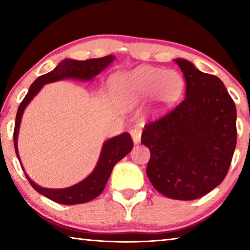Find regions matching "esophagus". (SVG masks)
Instances as JSON below:
<instances>
[{"instance_id": "esophagus-1", "label": "esophagus", "mask_w": 250, "mask_h": 250, "mask_svg": "<svg viewBox=\"0 0 250 250\" xmlns=\"http://www.w3.org/2000/svg\"><path fill=\"white\" fill-rule=\"evenodd\" d=\"M130 134H131V137H132V140L134 142V145H138V143L140 142V140H141V131H140V129H138V128L131 129Z\"/></svg>"}]
</instances>
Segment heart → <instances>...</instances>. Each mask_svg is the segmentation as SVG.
<instances>
[{"label": "heart", "instance_id": "1", "mask_svg": "<svg viewBox=\"0 0 250 250\" xmlns=\"http://www.w3.org/2000/svg\"><path fill=\"white\" fill-rule=\"evenodd\" d=\"M112 86L117 99L125 107H133L152 96L158 109H166L180 99L185 83L176 70L145 66L115 76Z\"/></svg>", "mask_w": 250, "mask_h": 250}]
</instances>
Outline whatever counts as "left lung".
<instances>
[{
  "label": "left lung",
  "mask_w": 250,
  "mask_h": 250,
  "mask_svg": "<svg viewBox=\"0 0 250 250\" xmlns=\"http://www.w3.org/2000/svg\"><path fill=\"white\" fill-rule=\"evenodd\" d=\"M186 82L185 98L145 125L141 143L151 152L146 175L172 200L192 201L222 183L236 147V105L221 79L175 59Z\"/></svg>",
  "instance_id": "left-lung-1"
}]
</instances>
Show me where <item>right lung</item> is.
Listing matches in <instances>:
<instances>
[{
	"instance_id": "obj_1",
	"label": "right lung",
	"mask_w": 250,
	"mask_h": 250,
	"mask_svg": "<svg viewBox=\"0 0 250 250\" xmlns=\"http://www.w3.org/2000/svg\"><path fill=\"white\" fill-rule=\"evenodd\" d=\"M115 57L111 55L101 57V58H91L87 61H73V59H65L59 62L55 68L45 75L40 76L35 82H34L31 87H29L28 92L25 96L20 107L18 109L15 119L14 126V147L16 155L20 160L19 150H18V135L19 129L21 125V119H22L24 109L29 104L34 97L37 95L42 87L46 83L57 82L65 78H76L83 80H90L95 76L100 74L107 66L111 62ZM133 141L131 135L128 132H125L120 135H117L115 138L109 139L108 141L104 142L103 146V151L100 153V158L97 167H95L94 172L86 177L83 181L79 182L78 184H75L70 188H41L40 185L34 183L29 179L26 173L25 176L28 180L29 184L33 186V188L36 192H39L42 195L46 196L49 200L58 203L62 205H75L82 204V203H87L94 200L98 195H100L104 189V186L111 174L112 168L117 162H119L121 159L132 150ZM21 163V161H20ZM22 167V166H21ZM23 168V167H22Z\"/></svg>"
}]
</instances>
